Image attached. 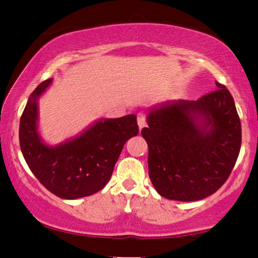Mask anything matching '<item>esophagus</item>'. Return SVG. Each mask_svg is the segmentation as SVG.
<instances>
[{
	"mask_svg": "<svg viewBox=\"0 0 258 258\" xmlns=\"http://www.w3.org/2000/svg\"><path fill=\"white\" fill-rule=\"evenodd\" d=\"M137 122H138V126H139V130H142L144 126L146 125V119H145V114L144 113L139 112L137 114Z\"/></svg>",
	"mask_w": 258,
	"mask_h": 258,
	"instance_id": "esophagus-1",
	"label": "esophagus"
}]
</instances>
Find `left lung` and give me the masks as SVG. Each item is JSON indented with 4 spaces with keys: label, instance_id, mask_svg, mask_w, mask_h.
I'll return each instance as SVG.
<instances>
[{
    "label": "left lung",
    "instance_id": "left-lung-1",
    "mask_svg": "<svg viewBox=\"0 0 258 258\" xmlns=\"http://www.w3.org/2000/svg\"><path fill=\"white\" fill-rule=\"evenodd\" d=\"M197 101H169L147 112L142 136L148 172L168 200L192 202L214 194L231 173L241 146V124L225 86Z\"/></svg>",
    "mask_w": 258,
    "mask_h": 258
}]
</instances>
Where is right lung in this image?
Listing matches in <instances>:
<instances>
[{
	"instance_id": "add662e5",
	"label": "right lung",
	"mask_w": 258,
	"mask_h": 258,
	"mask_svg": "<svg viewBox=\"0 0 258 258\" xmlns=\"http://www.w3.org/2000/svg\"><path fill=\"white\" fill-rule=\"evenodd\" d=\"M52 83L43 81L30 94L20 119V148L45 188L63 200H78L105 187L125 142L138 135L137 117H102L77 136L49 145L39 133L38 101Z\"/></svg>"
}]
</instances>
